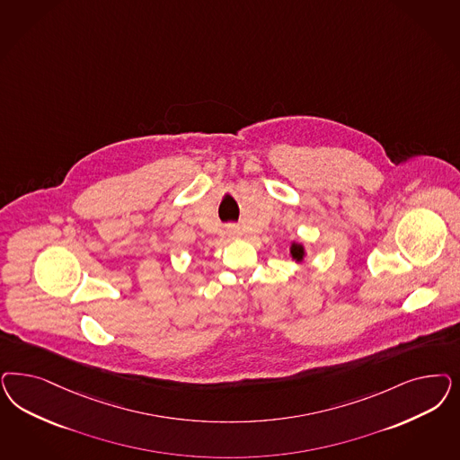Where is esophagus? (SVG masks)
I'll use <instances>...</instances> for the list:
<instances>
[{
  "instance_id": "1",
  "label": "esophagus",
  "mask_w": 460,
  "mask_h": 460,
  "mask_svg": "<svg viewBox=\"0 0 460 460\" xmlns=\"http://www.w3.org/2000/svg\"><path fill=\"white\" fill-rule=\"evenodd\" d=\"M226 235H228L230 238L240 237V226L235 225V223H230V225H226Z\"/></svg>"
}]
</instances>
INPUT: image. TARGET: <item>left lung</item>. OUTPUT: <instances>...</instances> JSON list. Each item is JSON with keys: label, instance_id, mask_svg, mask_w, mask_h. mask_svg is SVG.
Here are the masks:
<instances>
[{"label": "left lung", "instance_id": "8db88e82", "mask_svg": "<svg viewBox=\"0 0 460 460\" xmlns=\"http://www.w3.org/2000/svg\"><path fill=\"white\" fill-rule=\"evenodd\" d=\"M291 257L296 262H303V259H305V247L301 243H291Z\"/></svg>", "mask_w": 460, "mask_h": 460}]
</instances>
